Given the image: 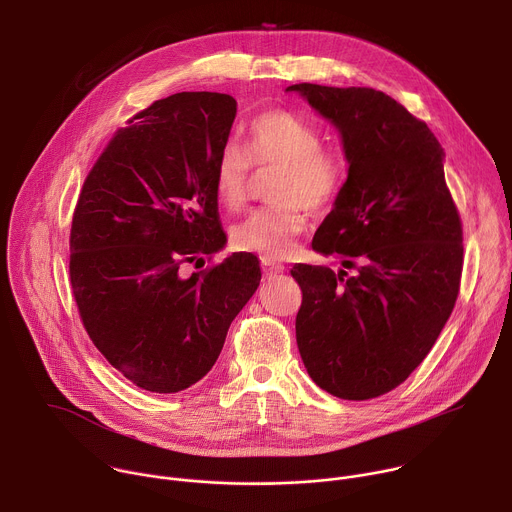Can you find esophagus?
I'll use <instances>...</instances> for the list:
<instances>
[{
	"instance_id": "1",
	"label": "esophagus",
	"mask_w": 512,
	"mask_h": 512,
	"mask_svg": "<svg viewBox=\"0 0 512 512\" xmlns=\"http://www.w3.org/2000/svg\"><path fill=\"white\" fill-rule=\"evenodd\" d=\"M261 265H263V271L265 275H277V273H283L285 267L281 263H275L271 259H261Z\"/></svg>"
}]
</instances>
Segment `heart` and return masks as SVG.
<instances>
[{"label": "heart", "mask_w": 512, "mask_h": 512, "mask_svg": "<svg viewBox=\"0 0 512 512\" xmlns=\"http://www.w3.org/2000/svg\"><path fill=\"white\" fill-rule=\"evenodd\" d=\"M253 166L277 170L271 184L275 204L255 208L231 231L239 251L283 259L308 227V208L326 210L346 182L342 154L322 143V131L308 119L271 109L251 119L247 148L227 143L214 164V192L229 210H241L249 196Z\"/></svg>", "instance_id": "obj_1"}]
</instances>
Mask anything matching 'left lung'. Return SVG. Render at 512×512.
<instances>
[{
	"instance_id": "1",
	"label": "left lung",
	"mask_w": 512,
	"mask_h": 512,
	"mask_svg": "<svg viewBox=\"0 0 512 512\" xmlns=\"http://www.w3.org/2000/svg\"><path fill=\"white\" fill-rule=\"evenodd\" d=\"M287 91L336 125L348 162L344 188L312 241L342 269H291L302 287L298 348L320 389L373 399L419 367L458 300L462 221L444 150L425 121L381 91L312 83Z\"/></svg>"
}]
</instances>
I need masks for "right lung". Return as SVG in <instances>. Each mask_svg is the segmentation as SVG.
<instances>
[{
	"label": "right lung",
	"instance_id": "obj_1",
	"mask_svg": "<svg viewBox=\"0 0 512 512\" xmlns=\"http://www.w3.org/2000/svg\"><path fill=\"white\" fill-rule=\"evenodd\" d=\"M235 115L223 93L152 103L115 131L72 214L68 271L81 322L111 367L145 391L198 383L259 287L251 253L180 273L227 241L214 164Z\"/></svg>",
	"mask_w": 512,
	"mask_h": 512
}]
</instances>
